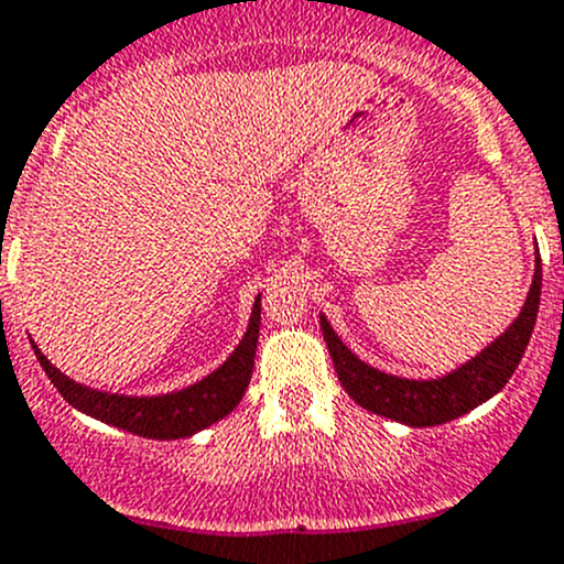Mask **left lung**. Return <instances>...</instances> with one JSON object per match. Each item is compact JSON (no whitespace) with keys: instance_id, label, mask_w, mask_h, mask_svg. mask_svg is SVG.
<instances>
[{"instance_id":"1","label":"left lung","mask_w":564,"mask_h":564,"mask_svg":"<svg viewBox=\"0 0 564 564\" xmlns=\"http://www.w3.org/2000/svg\"><path fill=\"white\" fill-rule=\"evenodd\" d=\"M540 286H543V272H540V253L534 264L532 289L527 294V303L519 318L494 340L488 349L471 357L458 371L447 373L442 379H429V382H414V379L390 377V373L377 371L357 360L344 340L333 333L327 318L322 316V333L327 340L329 357H333L335 373L346 392L355 398L368 412L382 414V417L398 420L412 429H425V425H442L460 417L469 409L480 406L491 395L508 384L513 371L519 368L524 349L532 338L534 318L540 308Z\"/></svg>"}]
</instances>
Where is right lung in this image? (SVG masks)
<instances>
[{
	"instance_id": "1",
	"label": "right lung",
	"mask_w": 564,
	"mask_h": 564,
	"mask_svg": "<svg viewBox=\"0 0 564 564\" xmlns=\"http://www.w3.org/2000/svg\"><path fill=\"white\" fill-rule=\"evenodd\" d=\"M259 318L261 300L256 297L246 338L231 351L229 360L218 371L204 377L202 382L155 398H130L89 390L56 371L35 344H32V349H35L40 366L48 373L54 388L62 392V398L70 406L82 409L84 414L104 420L108 425L130 431V434L147 436V440H182V436H191L207 425L218 423L246 395L250 371H253L256 344H259Z\"/></svg>"
}]
</instances>
